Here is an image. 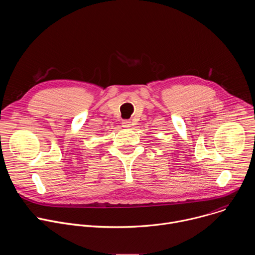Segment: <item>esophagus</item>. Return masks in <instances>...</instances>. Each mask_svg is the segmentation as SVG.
<instances>
[{
  "mask_svg": "<svg viewBox=\"0 0 255 255\" xmlns=\"http://www.w3.org/2000/svg\"><path fill=\"white\" fill-rule=\"evenodd\" d=\"M130 125H131V122L129 120H123V122H122V126L123 127L128 128V127H130Z\"/></svg>",
  "mask_w": 255,
  "mask_h": 255,
  "instance_id": "obj_1",
  "label": "esophagus"
}]
</instances>
